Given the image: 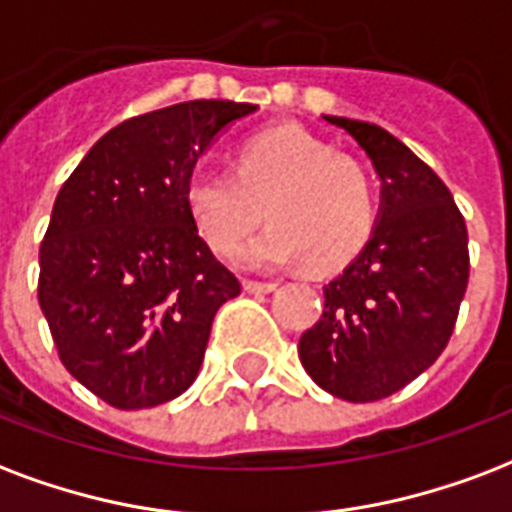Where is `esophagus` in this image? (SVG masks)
<instances>
[{"label": "esophagus", "mask_w": 512, "mask_h": 512, "mask_svg": "<svg viewBox=\"0 0 512 512\" xmlns=\"http://www.w3.org/2000/svg\"><path fill=\"white\" fill-rule=\"evenodd\" d=\"M279 287L276 282H255V279H247L244 282V290L252 292V295H268V292H273Z\"/></svg>", "instance_id": "34e87169"}]
</instances>
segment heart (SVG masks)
<instances>
[{
    "instance_id": "b5f03b06",
    "label": "heart",
    "mask_w": 512,
    "mask_h": 512,
    "mask_svg": "<svg viewBox=\"0 0 512 512\" xmlns=\"http://www.w3.org/2000/svg\"><path fill=\"white\" fill-rule=\"evenodd\" d=\"M182 198L201 239L220 255H233L268 214L271 228L239 252L249 268L303 260L308 271H335L360 252L376 217L360 163L298 126L244 139L233 171L190 169Z\"/></svg>"
}]
</instances>
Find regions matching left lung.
<instances>
[{
	"mask_svg": "<svg viewBox=\"0 0 512 512\" xmlns=\"http://www.w3.org/2000/svg\"><path fill=\"white\" fill-rule=\"evenodd\" d=\"M357 139L381 177L373 236L325 284V311L300 335L303 368L325 392L373 403L438 360L470 279L467 225L443 179L373 123L325 115Z\"/></svg>",
	"mask_w": 512,
	"mask_h": 512,
	"instance_id": "8db88e82",
	"label": "left lung"
}]
</instances>
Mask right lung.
<instances>
[{
    "label": "right lung",
    "mask_w": 512,
    "mask_h": 512,
    "mask_svg": "<svg viewBox=\"0 0 512 512\" xmlns=\"http://www.w3.org/2000/svg\"><path fill=\"white\" fill-rule=\"evenodd\" d=\"M255 109L198 99L123 120L58 190L37 298L64 368L112 408L182 395L217 308L241 292L198 236L182 185L214 136Z\"/></svg>",
    "instance_id": "obj_1"
}]
</instances>
